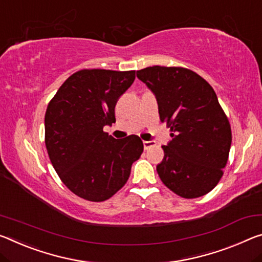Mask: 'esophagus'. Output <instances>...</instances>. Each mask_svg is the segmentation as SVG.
Wrapping results in <instances>:
<instances>
[{
  "mask_svg": "<svg viewBox=\"0 0 262 262\" xmlns=\"http://www.w3.org/2000/svg\"><path fill=\"white\" fill-rule=\"evenodd\" d=\"M143 146H144V149H149L151 147H155V142L154 141H143Z\"/></svg>",
  "mask_w": 262,
  "mask_h": 262,
  "instance_id": "obj_1",
  "label": "esophagus"
}]
</instances>
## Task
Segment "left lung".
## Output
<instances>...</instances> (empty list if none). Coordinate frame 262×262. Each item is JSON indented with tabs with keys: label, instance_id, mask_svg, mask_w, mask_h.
I'll list each match as a JSON object with an SVG mask.
<instances>
[{
	"label": "left lung",
	"instance_id": "1",
	"mask_svg": "<svg viewBox=\"0 0 262 262\" xmlns=\"http://www.w3.org/2000/svg\"><path fill=\"white\" fill-rule=\"evenodd\" d=\"M136 76L155 94L161 122L172 140L162 146L157 165L163 184L183 198L210 192L223 176L232 133L211 85L196 72L177 66H150Z\"/></svg>",
	"mask_w": 262,
	"mask_h": 262
}]
</instances>
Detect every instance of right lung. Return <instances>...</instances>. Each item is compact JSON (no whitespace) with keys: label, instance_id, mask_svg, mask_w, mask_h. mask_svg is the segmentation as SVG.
Instances as JSON below:
<instances>
[{"label":"right lung","instance_id":"add662e5","mask_svg":"<svg viewBox=\"0 0 262 262\" xmlns=\"http://www.w3.org/2000/svg\"><path fill=\"white\" fill-rule=\"evenodd\" d=\"M135 71L80 70L49 102L45 146L61 182L80 198L103 202L126 184L143 143L138 135L116 140L103 127L115 122L116 101Z\"/></svg>","mask_w":262,"mask_h":262}]
</instances>
